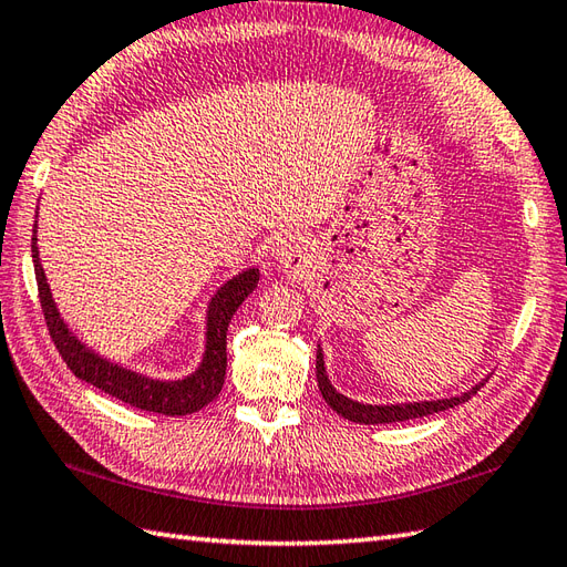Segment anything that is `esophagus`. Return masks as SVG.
<instances>
[{"label": "esophagus", "instance_id": "34e87169", "mask_svg": "<svg viewBox=\"0 0 567 567\" xmlns=\"http://www.w3.org/2000/svg\"><path fill=\"white\" fill-rule=\"evenodd\" d=\"M274 255L284 269H293L300 257V245L291 240V237H281V240H276L274 245Z\"/></svg>", "mask_w": 567, "mask_h": 567}]
</instances>
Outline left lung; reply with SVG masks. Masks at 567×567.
<instances>
[{
  "instance_id": "left-lung-1",
  "label": "left lung",
  "mask_w": 567,
  "mask_h": 567,
  "mask_svg": "<svg viewBox=\"0 0 567 567\" xmlns=\"http://www.w3.org/2000/svg\"><path fill=\"white\" fill-rule=\"evenodd\" d=\"M318 388L324 398L327 405H330L337 414H342L344 420L349 422H359V424H388V422H405V420H414V417H426V414L442 412L454 405H461V402H468L477 390L485 385L477 383L475 388H471L468 393H463L458 398H446V400H424V402H405V405H363V402L349 400L342 393H337L332 388L330 379L324 373V361H322V351L318 349Z\"/></svg>"
}]
</instances>
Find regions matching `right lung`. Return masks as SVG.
I'll use <instances>...</instances> for the list:
<instances>
[{"instance_id": "right-lung-1", "label": "right lung", "mask_w": 567, "mask_h": 567, "mask_svg": "<svg viewBox=\"0 0 567 567\" xmlns=\"http://www.w3.org/2000/svg\"><path fill=\"white\" fill-rule=\"evenodd\" d=\"M33 269H35V284H38V298H41L43 318L48 324L50 339L58 347L62 361L68 363V369L78 375V379L86 381L90 385H96L104 393L118 398L137 410L169 414V417H182V414L198 412L206 408L208 402L218 398L225 369H228V324L235 316V310L243 306V300L255 291L259 281V269H247L237 274L220 291L213 296L208 306V324H206V354L196 373L186 375L182 381H155L141 375L135 371H128L111 363L102 357H96L94 351L86 349L78 337H74L68 324L62 322L60 312L50 296V288L45 284V274L38 259L35 247V230H33Z\"/></svg>"}]
</instances>
